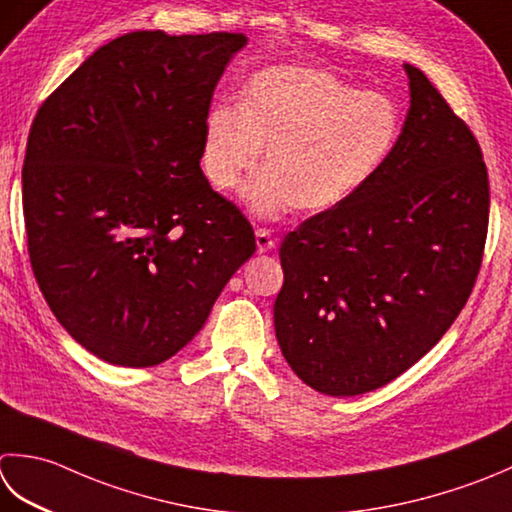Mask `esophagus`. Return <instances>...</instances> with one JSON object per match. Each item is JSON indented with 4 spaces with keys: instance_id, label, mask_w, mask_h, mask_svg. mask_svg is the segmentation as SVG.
<instances>
[{
    "instance_id": "1",
    "label": "esophagus",
    "mask_w": 512,
    "mask_h": 512,
    "mask_svg": "<svg viewBox=\"0 0 512 512\" xmlns=\"http://www.w3.org/2000/svg\"><path fill=\"white\" fill-rule=\"evenodd\" d=\"M255 244H257V253H268V250H273L277 246V239L270 235V230L266 228H259L255 233Z\"/></svg>"
}]
</instances>
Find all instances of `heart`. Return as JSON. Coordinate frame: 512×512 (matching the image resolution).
Listing matches in <instances>:
<instances>
[{"label":"heart","mask_w":512,"mask_h":512,"mask_svg":"<svg viewBox=\"0 0 512 512\" xmlns=\"http://www.w3.org/2000/svg\"><path fill=\"white\" fill-rule=\"evenodd\" d=\"M397 135L390 97L322 68L270 66L248 79L242 106H210L202 166L215 188L233 190L266 146V168L242 193L250 213L275 219L293 206L326 213L370 182Z\"/></svg>","instance_id":"heart-1"}]
</instances>
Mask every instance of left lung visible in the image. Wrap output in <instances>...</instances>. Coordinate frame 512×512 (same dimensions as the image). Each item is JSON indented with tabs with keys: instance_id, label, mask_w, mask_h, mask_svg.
Masks as SVG:
<instances>
[{
	"instance_id": "left-lung-1",
	"label": "left lung",
	"mask_w": 512,
	"mask_h": 512,
	"mask_svg": "<svg viewBox=\"0 0 512 512\" xmlns=\"http://www.w3.org/2000/svg\"><path fill=\"white\" fill-rule=\"evenodd\" d=\"M404 70L410 106L386 162L279 248V348L304 384L330 397L370 393L419 362L453 326L482 266V148L422 70Z\"/></svg>"
}]
</instances>
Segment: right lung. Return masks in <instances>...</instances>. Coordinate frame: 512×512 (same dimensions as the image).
<instances>
[{
    "instance_id": "right-lung-1",
    "label": "right lung",
    "mask_w": 512,
    "mask_h": 512,
    "mask_svg": "<svg viewBox=\"0 0 512 512\" xmlns=\"http://www.w3.org/2000/svg\"><path fill=\"white\" fill-rule=\"evenodd\" d=\"M242 33L137 30L37 110L22 170L30 264L66 333L113 366L193 339L255 235L199 168L213 90Z\"/></svg>"
}]
</instances>
